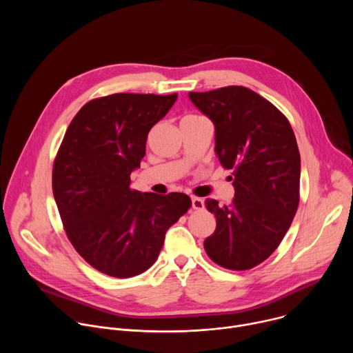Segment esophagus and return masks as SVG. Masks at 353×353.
<instances>
[{
	"instance_id": "obj_1",
	"label": "esophagus",
	"mask_w": 353,
	"mask_h": 353,
	"mask_svg": "<svg viewBox=\"0 0 353 353\" xmlns=\"http://www.w3.org/2000/svg\"><path fill=\"white\" fill-rule=\"evenodd\" d=\"M191 207L194 210H203L204 208V199H201L198 196H191Z\"/></svg>"
}]
</instances>
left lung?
Returning <instances> with one entry per match:
<instances>
[{
  "label": "left lung",
  "instance_id": "8db88e82",
  "mask_svg": "<svg viewBox=\"0 0 353 353\" xmlns=\"http://www.w3.org/2000/svg\"><path fill=\"white\" fill-rule=\"evenodd\" d=\"M215 127V154L232 169V204L208 198L216 229L204 241L218 265L244 271L265 261L286 234L299 205L300 154L288 119L244 86L190 92Z\"/></svg>",
  "mask_w": 353,
  "mask_h": 353
}]
</instances>
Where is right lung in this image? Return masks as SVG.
Here are the masks:
<instances>
[{
	"label": "right lung",
	"instance_id": "add662e5",
	"mask_svg": "<svg viewBox=\"0 0 353 353\" xmlns=\"http://www.w3.org/2000/svg\"><path fill=\"white\" fill-rule=\"evenodd\" d=\"M177 93H116L86 103L71 121L53 168V194L67 236L81 257L116 278L157 261L168 229L187 212L183 192L131 190L149 130Z\"/></svg>",
	"mask_w": 353,
	"mask_h": 353
}]
</instances>
